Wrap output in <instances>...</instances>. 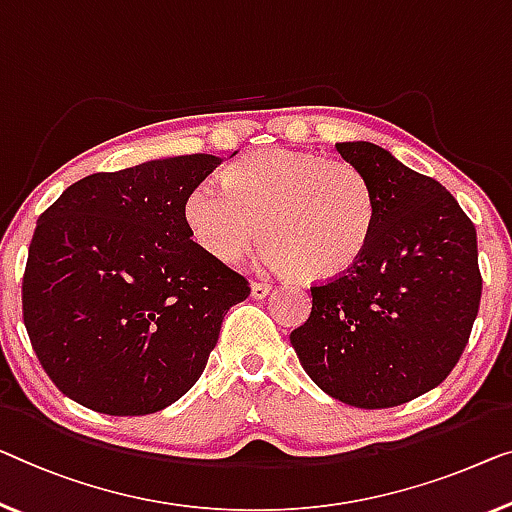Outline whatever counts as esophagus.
<instances>
[{
	"instance_id": "obj_1",
	"label": "esophagus",
	"mask_w": 512,
	"mask_h": 512,
	"mask_svg": "<svg viewBox=\"0 0 512 512\" xmlns=\"http://www.w3.org/2000/svg\"><path fill=\"white\" fill-rule=\"evenodd\" d=\"M269 292H271V285L269 282H253V285H250V294H253V299H266V296H269Z\"/></svg>"
}]
</instances>
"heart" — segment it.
<instances>
[{
    "instance_id": "obj_1",
    "label": "heart",
    "mask_w": 512,
    "mask_h": 512,
    "mask_svg": "<svg viewBox=\"0 0 512 512\" xmlns=\"http://www.w3.org/2000/svg\"><path fill=\"white\" fill-rule=\"evenodd\" d=\"M197 246L218 262H234L250 243L305 280L347 273L368 248L377 202L368 179L345 160L308 151L264 149L204 181L183 204Z\"/></svg>"
}]
</instances>
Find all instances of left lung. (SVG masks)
Instances as JSON below:
<instances>
[{
  "label": "left lung",
  "mask_w": 512,
  "mask_h": 512,
  "mask_svg": "<svg viewBox=\"0 0 512 512\" xmlns=\"http://www.w3.org/2000/svg\"><path fill=\"white\" fill-rule=\"evenodd\" d=\"M335 149L372 186L375 230L352 269L310 287V317L289 340L331 398L398 407L439 386L467 347L483 292L476 227L439 181L377 144Z\"/></svg>",
  "instance_id": "left-lung-1"
}]
</instances>
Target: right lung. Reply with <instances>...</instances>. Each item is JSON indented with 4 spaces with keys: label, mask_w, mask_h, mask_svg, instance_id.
Listing matches in <instances>:
<instances>
[{
    "label": "right lung",
    "mask_w": 512,
    "mask_h": 512,
    "mask_svg": "<svg viewBox=\"0 0 512 512\" xmlns=\"http://www.w3.org/2000/svg\"><path fill=\"white\" fill-rule=\"evenodd\" d=\"M218 165L193 154L96 172L41 213L22 317L66 398L144 416L200 379L227 310L250 294L241 273L190 239L183 216L190 190Z\"/></svg>",
    "instance_id": "obj_1"
}]
</instances>
